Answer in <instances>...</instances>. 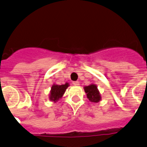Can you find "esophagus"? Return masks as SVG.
I'll use <instances>...</instances> for the list:
<instances>
[{"mask_svg":"<svg viewBox=\"0 0 147 147\" xmlns=\"http://www.w3.org/2000/svg\"><path fill=\"white\" fill-rule=\"evenodd\" d=\"M72 84H73V85L77 86V85H78V84H79V82H78V81H76V82H72Z\"/></svg>","mask_w":147,"mask_h":147,"instance_id":"34e87169","label":"esophagus"}]
</instances>
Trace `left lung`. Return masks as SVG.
Listing matches in <instances>:
<instances>
[{"instance_id": "1", "label": "left lung", "mask_w": 147, "mask_h": 147, "mask_svg": "<svg viewBox=\"0 0 147 147\" xmlns=\"http://www.w3.org/2000/svg\"><path fill=\"white\" fill-rule=\"evenodd\" d=\"M84 91L87 94V96L89 100L91 102H97L100 100V95L96 85L90 84L89 86H86L84 87Z\"/></svg>"}]
</instances>
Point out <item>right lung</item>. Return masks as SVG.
I'll return each instance as SVG.
<instances>
[{"label":"right lung","instance_id":"right-lung-1","mask_svg":"<svg viewBox=\"0 0 147 147\" xmlns=\"http://www.w3.org/2000/svg\"><path fill=\"white\" fill-rule=\"evenodd\" d=\"M69 84L65 83V84H62V85H56L53 84L51 88V96H50V99L52 101L58 100L59 98H61L63 94L65 93L66 88H68Z\"/></svg>","mask_w":147,"mask_h":147}]
</instances>
